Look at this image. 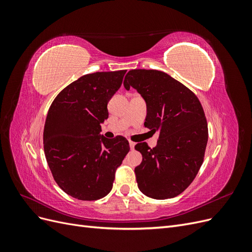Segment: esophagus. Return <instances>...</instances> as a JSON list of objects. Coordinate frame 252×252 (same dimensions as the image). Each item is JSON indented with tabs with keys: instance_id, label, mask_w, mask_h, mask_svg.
Listing matches in <instances>:
<instances>
[{
	"instance_id": "obj_1",
	"label": "esophagus",
	"mask_w": 252,
	"mask_h": 252,
	"mask_svg": "<svg viewBox=\"0 0 252 252\" xmlns=\"http://www.w3.org/2000/svg\"><path fill=\"white\" fill-rule=\"evenodd\" d=\"M134 145H135V143H134V142H132V141L129 140V146H130V148H131V149H133V148H134Z\"/></svg>"
}]
</instances>
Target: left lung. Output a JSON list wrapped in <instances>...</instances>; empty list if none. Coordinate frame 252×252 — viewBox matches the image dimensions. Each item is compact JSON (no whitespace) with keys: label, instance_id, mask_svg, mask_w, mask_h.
I'll use <instances>...</instances> for the list:
<instances>
[{"label":"left lung","instance_id":"obj_1","mask_svg":"<svg viewBox=\"0 0 252 252\" xmlns=\"http://www.w3.org/2000/svg\"><path fill=\"white\" fill-rule=\"evenodd\" d=\"M124 87L146 102L145 127L158 131L155 148L138 143L143 156L134 168L139 189L156 200L171 199L191 184L204 161L208 126L197 96L169 74L154 69L128 71Z\"/></svg>","mask_w":252,"mask_h":252}]
</instances>
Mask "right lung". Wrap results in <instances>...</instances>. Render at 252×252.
<instances>
[{
  "label": "right lung",
  "instance_id": "1",
  "mask_svg": "<svg viewBox=\"0 0 252 252\" xmlns=\"http://www.w3.org/2000/svg\"><path fill=\"white\" fill-rule=\"evenodd\" d=\"M126 70L85 74L53 100L44 126V151L59 187L81 201H95L112 189L118 167L129 152L122 135L106 139L101 124Z\"/></svg>",
  "mask_w": 252,
  "mask_h": 252
}]
</instances>
